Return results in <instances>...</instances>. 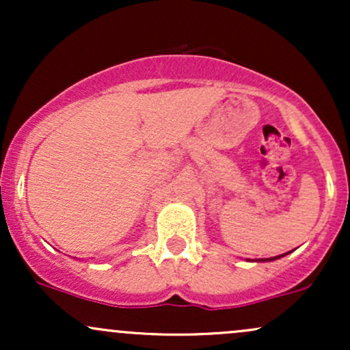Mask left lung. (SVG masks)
<instances>
[{"label":"left lung","mask_w":350,"mask_h":350,"mask_svg":"<svg viewBox=\"0 0 350 350\" xmlns=\"http://www.w3.org/2000/svg\"><path fill=\"white\" fill-rule=\"evenodd\" d=\"M276 258H278V256H276ZM267 260H275V258H267ZM262 262H265V258H262Z\"/></svg>","instance_id":"left-lung-1"}]
</instances>
